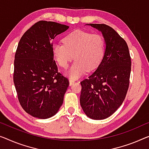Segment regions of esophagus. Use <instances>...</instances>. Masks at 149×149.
Here are the masks:
<instances>
[{
	"label": "esophagus",
	"instance_id": "esophagus-1",
	"mask_svg": "<svg viewBox=\"0 0 149 149\" xmlns=\"http://www.w3.org/2000/svg\"><path fill=\"white\" fill-rule=\"evenodd\" d=\"M69 81H70V86H72L74 84V83L75 82V80L74 79H72V78H70L69 79Z\"/></svg>",
	"mask_w": 149,
	"mask_h": 149
}]
</instances>
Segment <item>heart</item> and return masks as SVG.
Segmentation results:
<instances>
[{
    "label": "heart",
    "mask_w": 149,
    "mask_h": 149,
    "mask_svg": "<svg viewBox=\"0 0 149 149\" xmlns=\"http://www.w3.org/2000/svg\"><path fill=\"white\" fill-rule=\"evenodd\" d=\"M63 45L53 44L52 53L58 65L66 68L75 61L67 74L73 79L77 78L88 71L96 69L105 53V41L102 35L77 30L63 37Z\"/></svg>",
    "instance_id": "1"
}]
</instances>
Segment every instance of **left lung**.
<instances>
[{
    "instance_id": "obj_1",
    "label": "left lung",
    "mask_w": 149,
    "mask_h": 149,
    "mask_svg": "<svg viewBox=\"0 0 149 149\" xmlns=\"http://www.w3.org/2000/svg\"><path fill=\"white\" fill-rule=\"evenodd\" d=\"M102 33L106 47L102 61L82 80L80 104L88 117L102 120L116 112L125 99L130 83L131 57L126 42L105 24H90Z\"/></svg>"
}]
</instances>
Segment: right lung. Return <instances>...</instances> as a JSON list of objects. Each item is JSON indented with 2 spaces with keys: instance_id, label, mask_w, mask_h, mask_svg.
<instances>
[{
  "instance_id": "add662e5",
  "label": "right lung",
  "mask_w": 149,
  "mask_h": 149,
  "mask_svg": "<svg viewBox=\"0 0 149 149\" xmlns=\"http://www.w3.org/2000/svg\"><path fill=\"white\" fill-rule=\"evenodd\" d=\"M70 26L39 21L24 33L18 44L13 81L19 103L33 117L46 119L56 114L69 86L58 72L52 40Z\"/></svg>"
}]
</instances>
